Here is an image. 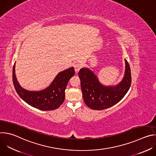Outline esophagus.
Segmentation results:
<instances>
[{
  "label": "esophagus",
  "mask_w": 156,
  "mask_h": 156,
  "mask_svg": "<svg viewBox=\"0 0 156 156\" xmlns=\"http://www.w3.org/2000/svg\"><path fill=\"white\" fill-rule=\"evenodd\" d=\"M74 68H75V72L77 73V72H79V70H80V69L81 68V65L80 63H75V64L74 65Z\"/></svg>",
  "instance_id": "1"
}]
</instances>
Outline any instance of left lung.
Listing matches in <instances>:
<instances>
[{"instance_id":"8db88e82","label":"left lung","mask_w":156,"mask_h":156,"mask_svg":"<svg viewBox=\"0 0 156 156\" xmlns=\"http://www.w3.org/2000/svg\"><path fill=\"white\" fill-rule=\"evenodd\" d=\"M125 61V76L123 80L115 86H104L90 69H80L78 76L81 81L83 98L87 106L93 110H104L114 105L123 99L131 83L129 65L126 60Z\"/></svg>"}]
</instances>
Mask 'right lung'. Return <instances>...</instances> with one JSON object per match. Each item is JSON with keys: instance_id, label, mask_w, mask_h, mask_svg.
I'll return each mask as SVG.
<instances>
[{"instance_id": "obj_1", "label": "right lung", "mask_w": 156, "mask_h": 156, "mask_svg": "<svg viewBox=\"0 0 156 156\" xmlns=\"http://www.w3.org/2000/svg\"><path fill=\"white\" fill-rule=\"evenodd\" d=\"M15 63L13 66V83L19 96L31 106L41 110H53L58 108L63 102L65 90L69 80L75 75L72 67L60 72L51 84L40 91H29L22 88L18 84L15 72Z\"/></svg>"}]
</instances>
